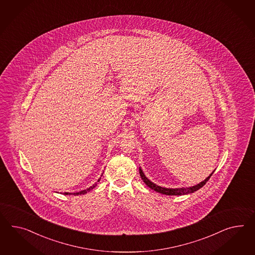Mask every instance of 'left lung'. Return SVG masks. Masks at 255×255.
<instances>
[{
	"mask_svg": "<svg viewBox=\"0 0 255 255\" xmlns=\"http://www.w3.org/2000/svg\"><path fill=\"white\" fill-rule=\"evenodd\" d=\"M215 171V170H214ZM212 172L206 179L203 180L202 182H200L199 184H197L196 186H188V187H180V188H167V187H162V186H158L155 183L151 182L145 175V173L143 172V170L141 169V167H139V173L142 180L145 182V185L148 186L149 188L153 189L156 192L160 193V194H164L168 196H182V195H186V194H190V193L195 192L197 190H199L202 186H204L207 183V181L210 179V177L212 176V174L214 173Z\"/></svg>",
	"mask_w": 255,
	"mask_h": 255,
	"instance_id": "8db88e82",
	"label": "left lung"
}]
</instances>
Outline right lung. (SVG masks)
Masks as SVG:
<instances>
[{
    "mask_svg": "<svg viewBox=\"0 0 255 255\" xmlns=\"http://www.w3.org/2000/svg\"><path fill=\"white\" fill-rule=\"evenodd\" d=\"M102 175H103V173H102ZM102 175H101V176H102ZM100 179H101V177H100L99 179L97 180V183H95L93 186H90V187L86 188V189H83L82 191H79V192L75 193L64 192V195H74V196H78V195H84V194H86V193L91 191L93 188H95V187L97 186V183L100 181Z\"/></svg>",
    "mask_w": 255,
    "mask_h": 255,
    "instance_id": "add662e5",
    "label": "right lung"
}]
</instances>
